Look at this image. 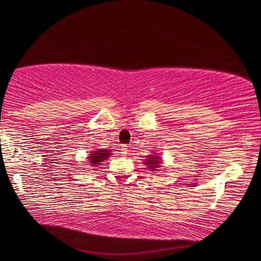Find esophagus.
Segmentation results:
<instances>
[{
    "instance_id": "34e87169",
    "label": "esophagus",
    "mask_w": 261,
    "mask_h": 261,
    "mask_svg": "<svg viewBox=\"0 0 261 261\" xmlns=\"http://www.w3.org/2000/svg\"><path fill=\"white\" fill-rule=\"evenodd\" d=\"M120 151H121L122 156H127V153H128V147H127V145H122L121 149H120Z\"/></svg>"
}]
</instances>
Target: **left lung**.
Segmentation results:
<instances>
[{"mask_svg":"<svg viewBox=\"0 0 261 261\" xmlns=\"http://www.w3.org/2000/svg\"><path fill=\"white\" fill-rule=\"evenodd\" d=\"M145 165L148 166V168H150L151 171H157L159 167H161L162 164V159L157 157V156H150L148 157V159H145L144 162Z\"/></svg>","mask_w":261,"mask_h":261,"instance_id":"1","label":"left lung"}]
</instances>
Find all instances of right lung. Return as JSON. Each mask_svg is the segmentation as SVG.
Returning <instances> with one entry per match:
<instances>
[{"mask_svg":"<svg viewBox=\"0 0 261 261\" xmlns=\"http://www.w3.org/2000/svg\"><path fill=\"white\" fill-rule=\"evenodd\" d=\"M110 149L108 150H97V151H93L91 152V154H89L88 156V162L89 164L88 165L90 166H97V165H100V163H102L103 161H105L108 157H110Z\"/></svg>","mask_w":261,"mask_h":261,"instance_id":"obj_1","label":"right lung"}]
</instances>
